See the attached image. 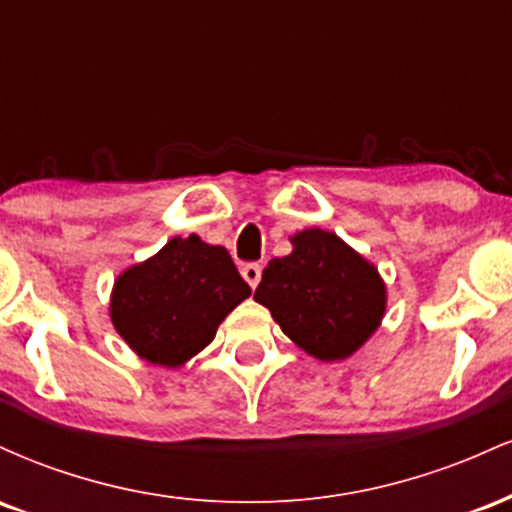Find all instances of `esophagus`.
<instances>
[{
  "instance_id": "esophagus-1",
  "label": "esophagus",
  "mask_w": 512,
  "mask_h": 512,
  "mask_svg": "<svg viewBox=\"0 0 512 512\" xmlns=\"http://www.w3.org/2000/svg\"><path fill=\"white\" fill-rule=\"evenodd\" d=\"M240 274H243V279L248 281L250 289H257V284H260V279H262V267L257 262H248L240 267Z\"/></svg>"
}]
</instances>
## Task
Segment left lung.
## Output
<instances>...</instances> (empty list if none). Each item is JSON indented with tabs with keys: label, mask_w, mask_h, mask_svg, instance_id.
<instances>
[{
	"label": "left lung",
	"mask_w": 512,
	"mask_h": 512,
	"mask_svg": "<svg viewBox=\"0 0 512 512\" xmlns=\"http://www.w3.org/2000/svg\"><path fill=\"white\" fill-rule=\"evenodd\" d=\"M291 243V255L276 257L262 272L255 301L310 356H351L383 320L385 284L378 269L320 228L301 231Z\"/></svg>",
	"instance_id": "1"
}]
</instances>
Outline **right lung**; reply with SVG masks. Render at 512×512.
<instances>
[{
  "mask_svg": "<svg viewBox=\"0 0 512 512\" xmlns=\"http://www.w3.org/2000/svg\"><path fill=\"white\" fill-rule=\"evenodd\" d=\"M250 293L226 248L173 238L115 281L110 317L139 356L175 368L202 351Z\"/></svg>",
  "mask_w": 512,
  "mask_h": 512,
  "instance_id": "1",
  "label": "right lung"
}]
</instances>
